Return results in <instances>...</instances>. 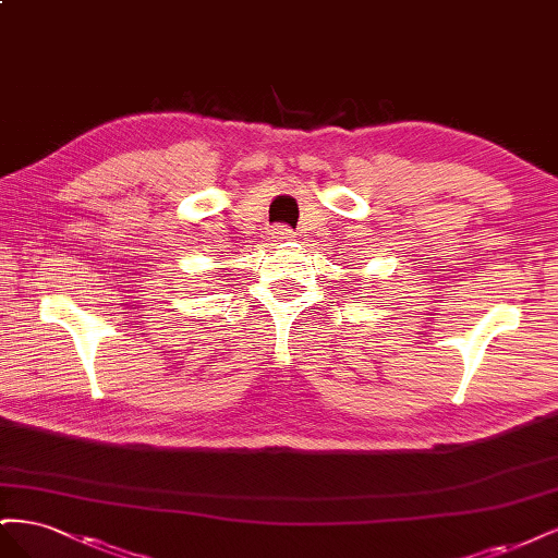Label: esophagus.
<instances>
[{
  "label": "esophagus",
  "mask_w": 558,
  "mask_h": 558,
  "mask_svg": "<svg viewBox=\"0 0 558 558\" xmlns=\"http://www.w3.org/2000/svg\"><path fill=\"white\" fill-rule=\"evenodd\" d=\"M272 238L277 240V242H291L293 238H295V232H293V228L291 226H275V230H272Z\"/></svg>",
  "instance_id": "34e87169"
}]
</instances>
